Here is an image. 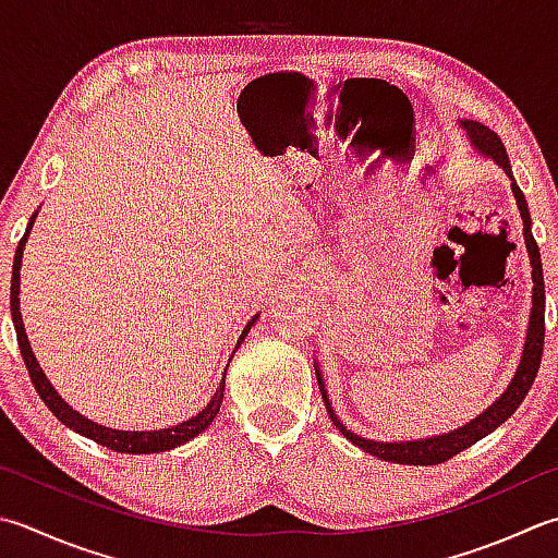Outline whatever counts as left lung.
Segmentation results:
<instances>
[{"mask_svg": "<svg viewBox=\"0 0 558 558\" xmlns=\"http://www.w3.org/2000/svg\"><path fill=\"white\" fill-rule=\"evenodd\" d=\"M469 133V140L474 142V147L484 155L494 157L504 171L510 177V161H508V151L504 147V142L482 123H474V120H464L462 123ZM512 179V177H510ZM512 193H515V201L522 215V232H525V244H527V254H530V264H532V280H534V292H532V314H530V329L525 338V351H522V360L515 377H512L510 387L500 395L496 403L482 413V416L469 421L464 428H457L454 433L447 435H435V438H425V440H413V442H375V440H365L357 438L355 433H351L345 425L336 418V413L329 403V397H326L324 381L316 373V379H319V389L326 403V411L333 421L338 430L343 433V438L357 445L360 450H365L369 454L379 457L385 462H397V464H413V466H433V464H442L450 460V457L460 454L466 447H472L482 438H486L488 433H494L498 425H504L512 413L518 411L522 399L527 397V391L534 385V377H537V369L542 363V353H544V307H547V298H544V272H542V258H539V246L532 236V222H530V210H527V201L522 195L520 185L512 181Z\"/></svg>", "mask_w": 558, "mask_h": 558, "instance_id": "1", "label": "left lung"}]
</instances>
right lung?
Returning a JSON list of instances; mask_svg holds the SVG:
<instances>
[{
	"label": "right lung",
	"mask_w": 558,
	"mask_h": 558,
	"mask_svg": "<svg viewBox=\"0 0 558 558\" xmlns=\"http://www.w3.org/2000/svg\"><path fill=\"white\" fill-rule=\"evenodd\" d=\"M33 220H36V215L31 217V222L26 227V234L21 236V242L16 246V254H14V270H11V319H14V329H16V341H19V351L21 357H24L26 369H28V377L33 381V387H36L38 397L46 401V407L58 416L60 423L70 425L72 430H76L84 438H92L98 445H106L111 447L116 452H128V454H151V452H167L173 450V447H179L183 442H189L195 435H201L207 425H210L217 416V411H220V403H222V391H225V379L220 381V389L215 391V397L210 399V403L198 413V416H193L189 421H183L181 425H171V428H161V430H113V428H106V425H98L89 418H84L82 413H76L72 407H68V401H64L58 391L52 389V385L48 381L46 373H43L36 355H33L31 345H28V336L24 331V322H21V312H19V270H21V254H24V244H26V236L33 227ZM258 316H251V322L246 324V329L242 331V338H239V343L244 341V336L251 331V326ZM236 343V348H239ZM234 348V351H236ZM234 355V353H232ZM225 375H227V367H225Z\"/></svg>",
	"instance_id": "add662e5"
}]
</instances>
